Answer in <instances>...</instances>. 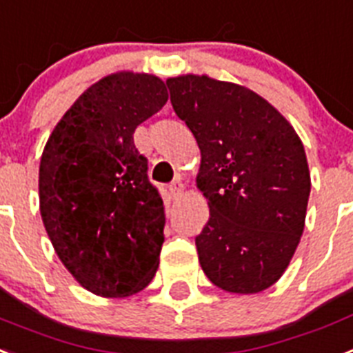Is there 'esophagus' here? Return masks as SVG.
Instances as JSON below:
<instances>
[{"mask_svg":"<svg viewBox=\"0 0 353 353\" xmlns=\"http://www.w3.org/2000/svg\"><path fill=\"white\" fill-rule=\"evenodd\" d=\"M183 188H185V186H183V181L179 179V177H177L176 181H172L170 183L172 199H179V197H181V194H183Z\"/></svg>","mask_w":353,"mask_h":353,"instance_id":"1","label":"esophagus"}]
</instances>
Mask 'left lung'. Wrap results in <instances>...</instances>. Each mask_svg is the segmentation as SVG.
Returning a JSON list of instances; mask_svg holds the SVG:
<instances>
[{
  "label": "left lung",
  "instance_id": "8db88e82",
  "mask_svg": "<svg viewBox=\"0 0 353 353\" xmlns=\"http://www.w3.org/2000/svg\"><path fill=\"white\" fill-rule=\"evenodd\" d=\"M170 102L201 149L197 188L210 219L195 236L213 285L236 294L271 287L303 233L310 174L301 140L285 118L244 85L181 75Z\"/></svg>",
  "mask_w": 353,
  "mask_h": 353
}]
</instances>
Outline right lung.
I'll list each match as a JSON object with an SVG mask.
<instances>
[{
  "label": "right lung",
  "mask_w": 353,
  "mask_h": 353,
  "mask_svg": "<svg viewBox=\"0 0 353 353\" xmlns=\"http://www.w3.org/2000/svg\"><path fill=\"white\" fill-rule=\"evenodd\" d=\"M167 100L158 77H103L68 109L43 150L44 228L61 262L93 294L131 296L158 271L165 208L132 134Z\"/></svg>",
  "instance_id": "obj_1"
}]
</instances>
